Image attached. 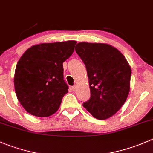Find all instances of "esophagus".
<instances>
[{
	"label": "esophagus",
	"instance_id": "34e87169",
	"mask_svg": "<svg viewBox=\"0 0 153 153\" xmlns=\"http://www.w3.org/2000/svg\"><path fill=\"white\" fill-rule=\"evenodd\" d=\"M72 90H73L74 92H75L77 90V85H74L73 87H72Z\"/></svg>",
	"mask_w": 153,
	"mask_h": 153
}]
</instances>
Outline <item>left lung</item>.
<instances>
[{
    "mask_svg": "<svg viewBox=\"0 0 153 153\" xmlns=\"http://www.w3.org/2000/svg\"><path fill=\"white\" fill-rule=\"evenodd\" d=\"M75 51L87 68L91 94L83 106L96 119H108L128 97L131 67L123 54L108 44L79 42Z\"/></svg>",
    "mask_w": 153,
    "mask_h": 153,
    "instance_id": "1",
    "label": "left lung"
}]
</instances>
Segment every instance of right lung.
I'll return each mask as SVG.
<instances>
[{
	"instance_id": "1",
	"label": "right lung",
	"mask_w": 153,
	"mask_h": 153,
	"mask_svg": "<svg viewBox=\"0 0 153 153\" xmlns=\"http://www.w3.org/2000/svg\"><path fill=\"white\" fill-rule=\"evenodd\" d=\"M76 43L70 40L35 45L21 57L14 86L27 112L39 117L57 112L69 88L63 80V63L72 55Z\"/></svg>"
}]
</instances>
